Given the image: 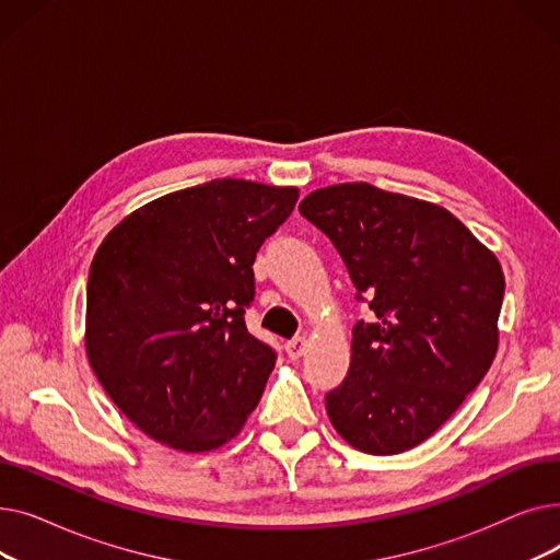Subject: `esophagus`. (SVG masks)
Returning a JSON list of instances; mask_svg holds the SVG:
<instances>
[{"mask_svg": "<svg viewBox=\"0 0 560 560\" xmlns=\"http://www.w3.org/2000/svg\"><path fill=\"white\" fill-rule=\"evenodd\" d=\"M304 351H306V340H304V338H292V340L285 342V354H288L292 361L302 359Z\"/></svg>", "mask_w": 560, "mask_h": 560, "instance_id": "esophagus-1", "label": "esophagus"}]
</instances>
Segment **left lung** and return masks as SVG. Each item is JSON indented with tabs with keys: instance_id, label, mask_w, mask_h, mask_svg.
Segmentation results:
<instances>
[{
	"instance_id": "obj_1",
	"label": "left lung",
	"mask_w": 560,
	"mask_h": 560,
	"mask_svg": "<svg viewBox=\"0 0 560 560\" xmlns=\"http://www.w3.org/2000/svg\"><path fill=\"white\" fill-rule=\"evenodd\" d=\"M300 213L334 243L374 322L351 331V363L327 393L334 429L374 456L413 450L492 365L504 272L447 209L357 182L306 195Z\"/></svg>"
}]
</instances>
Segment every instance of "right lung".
Returning <instances> with one entry per match:
<instances>
[{"label": "right lung", "instance_id": "obj_1", "mask_svg": "<svg viewBox=\"0 0 560 560\" xmlns=\"http://www.w3.org/2000/svg\"><path fill=\"white\" fill-rule=\"evenodd\" d=\"M300 190L215 179L163 195L102 241L88 275L85 354L156 443L211 452L241 433L277 354L247 331L256 252Z\"/></svg>", "mask_w": 560, "mask_h": 560}]
</instances>
